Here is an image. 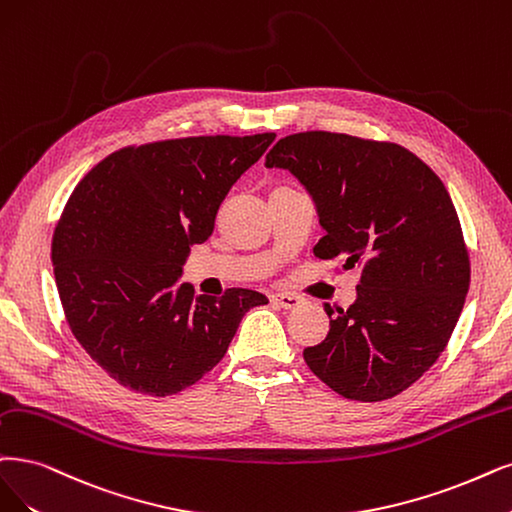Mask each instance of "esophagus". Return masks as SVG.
<instances>
[{
  "instance_id": "esophagus-1",
  "label": "esophagus",
  "mask_w": 512,
  "mask_h": 512,
  "mask_svg": "<svg viewBox=\"0 0 512 512\" xmlns=\"http://www.w3.org/2000/svg\"><path fill=\"white\" fill-rule=\"evenodd\" d=\"M272 301L276 306L285 308V310H295V308L304 304V299H301L299 295H293V293H274Z\"/></svg>"
}]
</instances>
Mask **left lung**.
Returning <instances> with one entry per match:
<instances>
[{
    "mask_svg": "<svg viewBox=\"0 0 512 512\" xmlns=\"http://www.w3.org/2000/svg\"><path fill=\"white\" fill-rule=\"evenodd\" d=\"M268 168L308 189L325 236L318 259L361 266L356 301L325 306L329 335L306 348L312 373L352 401H386L437 363L470 285L460 219L443 181L409 149L339 132L280 139Z\"/></svg>",
    "mask_w": 512,
    "mask_h": 512,
    "instance_id": "8db88e82",
    "label": "left lung"
}]
</instances>
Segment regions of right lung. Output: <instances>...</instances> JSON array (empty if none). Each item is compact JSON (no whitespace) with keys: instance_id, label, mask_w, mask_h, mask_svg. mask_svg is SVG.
I'll return each instance as SVG.
<instances>
[{"instance_id":"add662e5","label":"right lung","mask_w":512,"mask_h":512,"mask_svg":"<svg viewBox=\"0 0 512 512\" xmlns=\"http://www.w3.org/2000/svg\"><path fill=\"white\" fill-rule=\"evenodd\" d=\"M274 139L132 145L73 189L52 236L56 287L75 339L124 388L168 396L196 384L225 356L242 316L268 304L251 289L194 297L179 278L227 192Z\"/></svg>"}]
</instances>
